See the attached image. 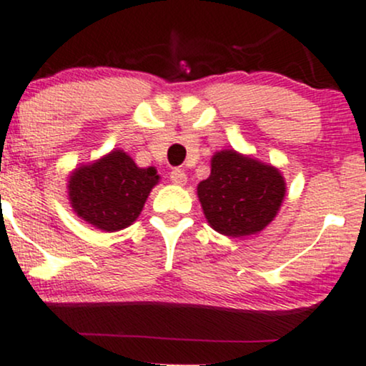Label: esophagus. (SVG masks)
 <instances>
[{"instance_id":"esophagus-1","label":"esophagus","mask_w":366,"mask_h":366,"mask_svg":"<svg viewBox=\"0 0 366 366\" xmlns=\"http://www.w3.org/2000/svg\"><path fill=\"white\" fill-rule=\"evenodd\" d=\"M169 179L174 184H178V187H183V184H187V174H184V171H182V169L171 171Z\"/></svg>"}]
</instances>
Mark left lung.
I'll return each mask as SVG.
<instances>
[{"instance_id": "8db88e82", "label": "left lung", "mask_w": 366, "mask_h": 366, "mask_svg": "<svg viewBox=\"0 0 366 366\" xmlns=\"http://www.w3.org/2000/svg\"><path fill=\"white\" fill-rule=\"evenodd\" d=\"M287 183L278 167L233 149L216 152L197 195L209 227L227 237L256 235L280 211Z\"/></svg>"}]
</instances>
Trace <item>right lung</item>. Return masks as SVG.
I'll use <instances>...</instances> for the list:
<instances>
[{
    "label": "right lung",
    "instance_id": "1",
    "mask_svg": "<svg viewBox=\"0 0 366 366\" xmlns=\"http://www.w3.org/2000/svg\"><path fill=\"white\" fill-rule=\"evenodd\" d=\"M159 179L155 167H138L124 150L114 149L76 167L69 176L67 194L77 217L112 233L137 221Z\"/></svg>",
    "mask_w": 366,
    "mask_h": 366
}]
</instances>
